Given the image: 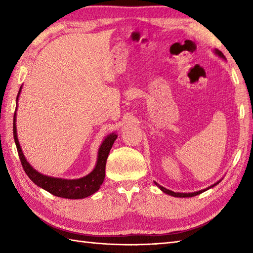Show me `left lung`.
<instances>
[{"label": "left lung", "instance_id": "1", "mask_svg": "<svg viewBox=\"0 0 253 253\" xmlns=\"http://www.w3.org/2000/svg\"><path fill=\"white\" fill-rule=\"evenodd\" d=\"M215 53L216 54H218L219 56L221 57H225L224 55H223V53L221 52V51H218V50H216L215 51ZM218 184V182H217ZM155 185H157L161 190H162L163 192H165V193H168V195H169V196H173V197H178V198H188V197H195V196H197V195H200V193H202L203 191H206L207 189H203V190H200V191H197V192H191V193H180V192H174V191H170V190H169V189H166V188H164V187H162V186H160L159 184H157V182H155ZM216 185V184H215ZM214 186V185H213ZM213 186H211V187H213ZM209 189V188H208Z\"/></svg>", "mask_w": 253, "mask_h": 253}]
</instances>
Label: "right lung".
I'll use <instances>...</instances> for the list:
<instances>
[{
    "label": "right lung",
    "instance_id": "right-lung-1",
    "mask_svg": "<svg viewBox=\"0 0 253 253\" xmlns=\"http://www.w3.org/2000/svg\"><path fill=\"white\" fill-rule=\"evenodd\" d=\"M20 89H19L18 95L20 93ZM18 95L17 98H16V101L18 100ZM16 110H17V107H16ZM15 123H16V111L14 114V123H13V133H14V140L16 143V148H17L20 163L23 165L25 173L28 175L29 178L34 181L37 186L43 188L44 190L49 191L50 193H52V195H54L56 197L66 198V199H83V198L93 195L94 192L99 190L100 186L104 180L106 160H107V157H109L110 150L113 146V143H114L115 139L117 138L116 133H112V135L107 136L105 138V140L102 142L101 147L99 149L98 162H96L94 169L91 171L89 175L79 179H62V178H54V177L42 175L31 168V165L27 162L23 154V151H21L20 149L18 139H17V132H16Z\"/></svg>",
    "mask_w": 253,
    "mask_h": 253
}]
</instances>
